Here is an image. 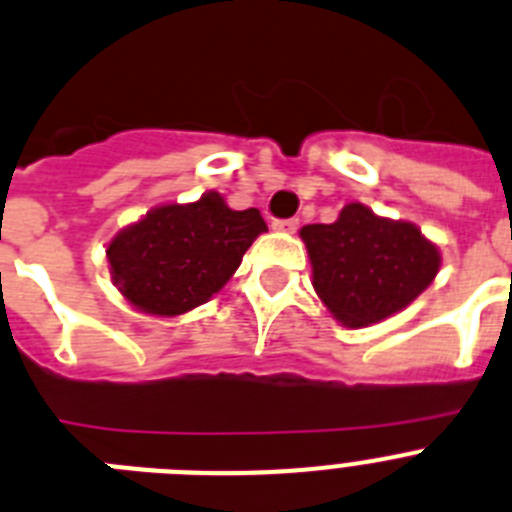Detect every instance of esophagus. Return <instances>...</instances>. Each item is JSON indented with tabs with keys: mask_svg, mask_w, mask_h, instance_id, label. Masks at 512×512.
I'll list each match as a JSON object with an SVG mask.
<instances>
[{
	"mask_svg": "<svg viewBox=\"0 0 512 512\" xmlns=\"http://www.w3.org/2000/svg\"><path fill=\"white\" fill-rule=\"evenodd\" d=\"M274 230H282V233H295L300 227V220L298 217H290V220H274L272 222Z\"/></svg>",
	"mask_w": 512,
	"mask_h": 512,
	"instance_id": "34e87169",
	"label": "esophagus"
}]
</instances>
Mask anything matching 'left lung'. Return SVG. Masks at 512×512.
I'll return each mask as SVG.
<instances>
[{
  "instance_id": "8db88e82",
  "label": "left lung",
  "mask_w": 512,
  "mask_h": 512,
  "mask_svg": "<svg viewBox=\"0 0 512 512\" xmlns=\"http://www.w3.org/2000/svg\"><path fill=\"white\" fill-rule=\"evenodd\" d=\"M300 238L318 298L349 329L404 310L440 269L438 246L417 225L378 217L360 202L347 204L331 225H305Z\"/></svg>"
}]
</instances>
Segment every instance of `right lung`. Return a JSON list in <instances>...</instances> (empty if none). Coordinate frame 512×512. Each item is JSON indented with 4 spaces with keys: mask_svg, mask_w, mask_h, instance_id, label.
<instances>
[{
    "mask_svg": "<svg viewBox=\"0 0 512 512\" xmlns=\"http://www.w3.org/2000/svg\"><path fill=\"white\" fill-rule=\"evenodd\" d=\"M264 230L259 209L235 212L217 191L163 204L108 243L113 285L142 313L181 316L225 287Z\"/></svg>",
    "mask_w": 512,
    "mask_h": 512,
    "instance_id": "obj_1",
    "label": "right lung"
}]
</instances>
